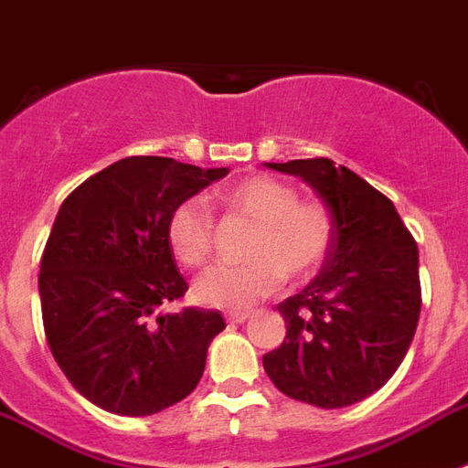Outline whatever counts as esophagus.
<instances>
[{"instance_id":"34e87169","label":"esophagus","mask_w":468,"mask_h":468,"mask_svg":"<svg viewBox=\"0 0 468 468\" xmlns=\"http://www.w3.org/2000/svg\"><path fill=\"white\" fill-rule=\"evenodd\" d=\"M247 319H250V314H245V312L228 314V321H230V324H245Z\"/></svg>"}]
</instances>
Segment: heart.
<instances>
[{
  "label": "heart",
  "mask_w": 468,
  "mask_h": 468,
  "mask_svg": "<svg viewBox=\"0 0 468 468\" xmlns=\"http://www.w3.org/2000/svg\"><path fill=\"white\" fill-rule=\"evenodd\" d=\"M216 199L254 223L240 266H216L195 282V297L207 307L250 309L276 292L288 278L302 281L321 269L333 245V216L321 202H300L297 190L271 176H247L228 183ZM176 261L199 269L214 247V221L197 197L180 202L166 223Z\"/></svg>",
  "instance_id": "1"
}]
</instances>
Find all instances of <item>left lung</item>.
Here are the masks:
<instances>
[{"instance_id":"left-lung-1","label":"left lung","mask_w":468,"mask_h":468,"mask_svg":"<svg viewBox=\"0 0 468 468\" xmlns=\"http://www.w3.org/2000/svg\"><path fill=\"white\" fill-rule=\"evenodd\" d=\"M302 178L333 216L319 276L278 304L285 340L264 371L288 398L321 410L349 407L398 371L421 312L419 250L395 204L331 159L266 164Z\"/></svg>"}]
</instances>
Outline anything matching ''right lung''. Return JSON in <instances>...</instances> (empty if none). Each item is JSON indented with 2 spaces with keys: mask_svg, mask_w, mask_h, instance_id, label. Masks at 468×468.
Returning a JSON list of instances; mask_svg holds the SVG:
<instances>
[{
  "mask_svg": "<svg viewBox=\"0 0 468 468\" xmlns=\"http://www.w3.org/2000/svg\"><path fill=\"white\" fill-rule=\"evenodd\" d=\"M228 168L128 156L70 192L40 261L45 335L82 398L119 416L186 399L226 321L216 309L164 312L183 297L166 223Z\"/></svg>",
  "mask_w": 468,
  "mask_h": 468,
  "instance_id": "right-lung-1",
  "label": "right lung"
}]
</instances>
